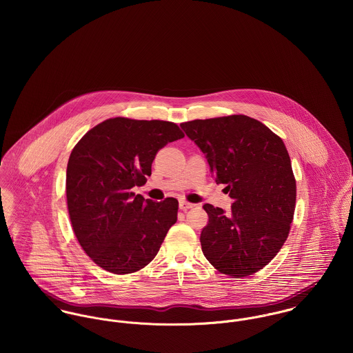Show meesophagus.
I'll return each instance as SVG.
<instances>
[{"instance_id": "esophagus-1", "label": "esophagus", "mask_w": 353, "mask_h": 353, "mask_svg": "<svg viewBox=\"0 0 353 353\" xmlns=\"http://www.w3.org/2000/svg\"><path fill=\"white\" fill-rule=\"evenodd\" d=\"M194 206V203H192V202L188 201H181L179 202V208L183 210V212H186L188 209H192Z\"/></svg>"}]
</instances>
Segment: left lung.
Segmentation results:
<instances>
[{
  "label": "left lung",
  "mask_w": 353,
  "mask_h": 353,
  "mask_svg": "<svg viewBox=\"0 0 353 353\" xmlns=\"http://www.w3.org/2000/svg\"><path fill=\"white\" fill-rule=\"evenodd\" d=\"M234 200L231 212L205 203L201 248L220 273L241 279L265 268L285 243L296 205V181L283 140L248 115L181 123Z\"/></svg>",
  "instance_id": "1"
}]
</instances>
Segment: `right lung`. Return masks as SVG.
Masks as SVG:
<instances>
[{
  "instance_id": "right-lung-1",
  "label": "right lung",
  "mask_w": 353,
  "mask_h": 353,
  "mask_svg": "<svg viewBox=\"0 0 353 353\" xmlns=\"http://www.w3.org/2000/svg\"><path fill=\"white\" fill-rule=\"evenodd\" d=\"M185 137L168 121L117 117L88 130L66 168V202L73 232L101 269L129 274L145 268L176 223L178 200L134 194L152 174L156 153Z\"/></svg>"
}]
</instances>
